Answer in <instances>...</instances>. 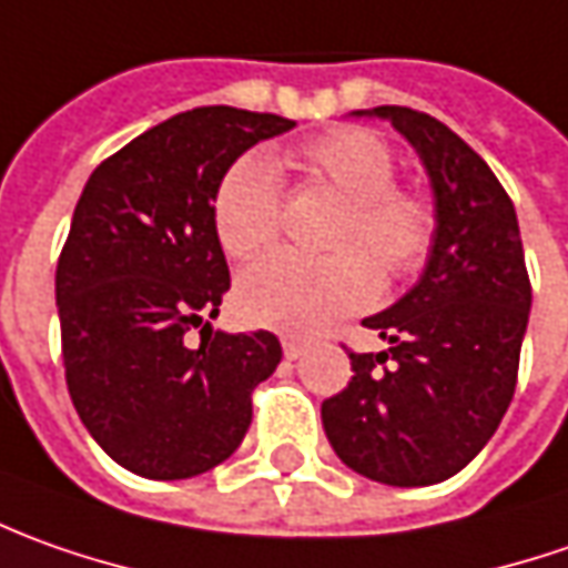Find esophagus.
<instances>
[{
    "mask_svg": "<svg viewBox=\"0 0 568 568\" xmlns=\"http://www.w3.org/2000/svg\"><path fill=\"white\" fill-rule=\"evenodd\" d=\"M283 352L288 362H295V358H302L304 352H307V343H302V339H292V336H288V339H283Z\"/></svg>",
    "mask_w": 568,
    "mask_h": 568,
    "instance_id": "1",
    "label": "esophagus"
}]
</instances>
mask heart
<instances>
[{
  "mask_svg": "<svg viewBox=\"0 0 568 568\" xmlns=\"http://www.w3.org/2000/svg\"><path fill=\"white\" fill-rule=\"evenodd\" d=\"M304 185L333 191L343 210L326 235L329 257L273 254L251 266L235 302L242 317L280 333H314L377 298L381 280L405 283L437 242V206L420 187L396 185V156L367 128H329L276 160ZM261 153L239 156L213 187V232L229 257L251 261L276 245L283 187Z\"/></svg>",
  "mask_w": 568,
  "mask_h": 568,
  "instance_id": "1",
  "label": "heart"
}]
</instances>
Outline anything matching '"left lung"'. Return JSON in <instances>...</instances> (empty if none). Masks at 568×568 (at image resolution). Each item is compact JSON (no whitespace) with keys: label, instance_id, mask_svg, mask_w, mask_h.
Returning a JSON list of instances; mask_svg holds the SVG:
<instances>
[{"label":"left lung","instance_id":"obj_1","mask_svg":"<svg viewBox=\"0 0 568 568\" xmlns=\"http://www.w3.org/2000/svg\"><path fill=\"white\" fill-rule=\"evenodd\" d=\"M355 115L389 119L418 150L440 223L418 285L364 321L389 348L348 352L355 377L323 399V430L364 478L427 487L462 471L506 415L531 283L516 206L456 131L408 106Z\"/></svg>","mask_w":568,"mask_h":568}]
</instances>
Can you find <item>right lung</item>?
Segmentation results:
<instances>
[{
  "label": "right lung",
  "mask_w": 568,
  "mask_h": 568,
  "mask_svg": "<svg viewBox=\"0 0 568 568\" xmlns=\"http://www.w3.org/2000/svg\"><path fill=\"white\" fill-rule=\"evenodd\" d=\"M288 128L235 106L179 112L93 169L74 206L55 266L65 383L90 437L141 478H194L229 459L254 386L283 358L266 329L210 326L229 292L210 204L225 169Z\"/></svg>",
  "instance_id": "add662e5"
}]
</instances>
